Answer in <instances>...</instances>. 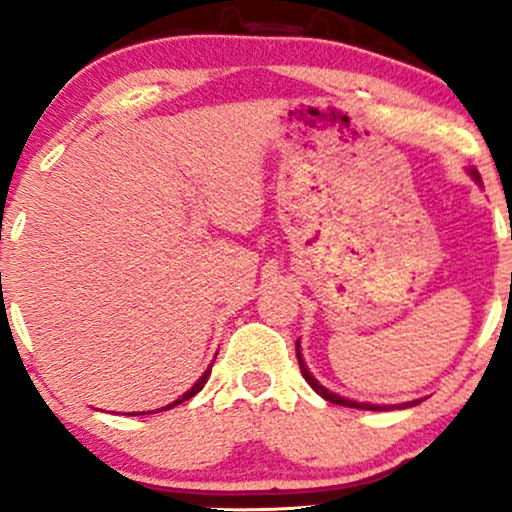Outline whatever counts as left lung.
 Segmentation results:
<instances>
[{"mask_svg":"<svg viewBox=\"0 0 512 512\" xmlns=\"http://www.w3.org/2000/svg\"><path fill=\"white\" fill-rule=\"evenodd\" d=\"M469 175H472V178L477 180L479 185H481V175H479V170H477V168H469ZM296 356H298V366H301V373H303V378L308 380V385L313 387V390L317 392V395H320V397H325L327 402H332V404H342V407H351V409H368V411H390V409H409V407H416V404L421 402V399H411V402H402V404H370V402H354V399H349V397H342V395H337V392L327 390L325 385H320V383H317V380H315V375L310 373L308 366H305V361H303V354H301V339H298V342H296Z\"/></svg>","mask_w":512,"mask_h":512,"instance_id":"8db88e82","label":"left lung"}]
</instances>
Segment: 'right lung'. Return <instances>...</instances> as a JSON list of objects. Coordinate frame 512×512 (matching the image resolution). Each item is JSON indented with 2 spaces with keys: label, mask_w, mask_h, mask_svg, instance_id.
<instances>
[{
  "label": "right lung",
  "mask_w": 512,
  "mask_h": 512,
  "mask_svg": "<svg viewBox=\"0 0 512 512\" xmlns=\"http://www.w3.org/2000/svg\"><path fill=\"white\" fill-rule=\"evenodd\" d=\"M209 373H211V366H209L207 370H204V373H202V378H199V380H197V383H195V385H192V387H190V390H187V392H185V395H180L178 399H175V402H173V404H166V407H161V409H156V411H163V409H173V407H178V404H182V402H185V399L195 397V395H197V392H199V390H202V387H204V385H207V380H209ZM156 411H151V414H156ZM139 414H146V411H139ZM139 414H137V411H134V414H132V416H139Z\"/></svg>",
  "instance_id": "right-lung-1"
}]
</instances>
